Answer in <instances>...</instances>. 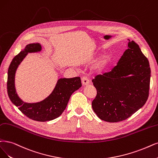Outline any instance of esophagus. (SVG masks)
I'll return each mask as SVG.
<instances>
[{"label":"esophagus","mask_w":158,"mask_h":158,"mask_svg":"<svg viewBox=\"0 0 158 158\" xmlns=\"http://www.w3.org/2000/svg\"><path fill=\"white\" fill-rule=\"evenodd\" d=\"M81 81H82V84L84 86L89 85L90 83L89 80L88 79V78H87L86 77H83L82 79H81Z\"/></svg>","instance_id":"esophagus-1"}]
</instances>
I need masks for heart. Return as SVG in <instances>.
<instances>
[{
    "label": "heart",
    "mask_w": 158,
    "mask_h": 158,
    "mask_svg": "<svg viewBox=\"0 0 158 158\" xmlns=\"http://www.w3.org/2000/svg\"><path fill=\"white\" fill-rule=\"evenodd\" d=\"M111 57L108 54L103 55L102 57L99 58V60L96 62L94 66V68L98 70H101L106 68L109 62H110Z\"/></svg>",
    "instance_id": "b5f03b06"
}]
</instances>
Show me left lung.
I'll return each mask as SVG.
<instances>
[{"mask_svg": "<svg viewBox=\"0 0 158 158\" xmlns=\"http://www.w3.org/2000/svg\"><path fill=\"white\" fill-rule=\"evenodd\" d=\"M128 40L127 49L110 72L92 80L97 90L92 106L99 118L118 122L141 109L148 98L149 62L138 44Z\"/></svg>", "mask_w": 158, "mask_h": 158, "instance_id": "8db88e82", "label": "left lung"}]
</instances>
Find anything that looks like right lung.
<instances>
[{"label": "right lung", "mask_w": 158, "mask_h": 158, "mask_svg": "<svg viewBox=\"0 0 158 158\" xmlns=\"http://www.w3.org/2000/svg\"><path fill=\"white\" fill-rule=\"evenodd\" d=\"M41 51L42 45L39 43L29 44L13 58L8 70L7 90L11 102L27 117L36 121L46 122L54 120L62 114L72 94L81 88L82 85L79 77L60 78L57 81L53 90L42 101L36 103H27L23 101L15 89L16 70L28 53L38 52Z\"/></svg>", "instance_id": "add662e5"}]
</instances>
